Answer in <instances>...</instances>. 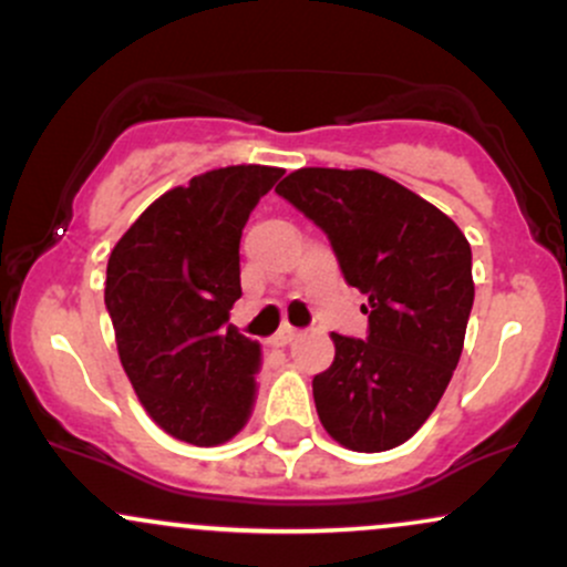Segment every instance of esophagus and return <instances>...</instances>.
Masks as SVG:
<instances>
[{
    "label": "esophagus",
    "instance_id": "esophagus-1",
    "mask_svg": "<svg viewBox=\"0 0 567 567\" xmlns=\"http://www.w3.org/2000/svg\"><path fill=\"white\" fill-rule=\"evenodd\" d=\"M297 338H300V330H295V327H281V330L276 332V338H272V343L289 346V343H295Z\"/></svg>",
    "mask_w": 567,
    "mask_h": 567
}]
</instances>
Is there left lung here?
I'll return each instance as SVG.
<instances>
[{"mask_svg":"<svg viewBox=\"0 0 567 567\" xmlns=\"http://www.w3.org/2000/svg\"><path fill=\"white\" fill-rule=\"evenodd\" d=\"M330 240L368 306V338L332 332L313 379L321 424L354 452L413 435L446 392L473 308L471 243L446 216L373 169L302 167L276 188Z\"/></svg>","mask_w":567,"mask_h":567,"instance_id":"1","label":"left lung"}]
</instances>
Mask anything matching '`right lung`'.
I'll return each instance as SVG.
<instances>
[{
	"instance_id": "right-lung-1",
	"label": "right lung",
	"mask_w": 567,
	"mask_h": 567,
	"mask_svg": "<svg viewBox=\"0 0 567 567\" xmlns=\"http://www.w3.org/2000/svg\"><path fill=\"white\" fill-rule=\"evenodd\" d=\"M281 167L237 164L169 188L115 243L105 308L140 403L164 432L218 446L246 427L261 346L229 324L240 237Z\"/></svg>"
}]
</instances>
